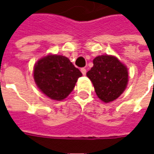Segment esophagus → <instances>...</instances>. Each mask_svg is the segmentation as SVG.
<instances>
[{
  "label": "esophagus",
  "mask_w": 154,
  "mask_h": 154,
  "mask_svg": "<svg viewBox=\"0 0 154 154\" xmlns=\"http://www.w3.org/2000/svg\"><path fill=\"white\" fill-rule=\"evenodd\" d=\"M80 71H81V73H82L83 75H86V69L85 68H81V69H80Z\"/></svg>",
  "instance_id": "obj_1"
}]
</instances>
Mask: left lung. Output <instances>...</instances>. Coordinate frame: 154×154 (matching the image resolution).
Listing matches in <instances>:
<instances>
[{"label": "left lung", "instance_id": "8db88e82", "mask_svg": "<svg viewBox=\"0 0 154 154\" xmlns=\"http://www.w3.org/2000/svg\"><path fill=\"white\" fill-rule=\"evenodd\" d=\"M86 75L92 82L96 94L104 103L118 98L125 90L128 80L127 68L111 56H97Z\"/></svg>", "mask_w": 154, "mask_h": 154}]
</instances>
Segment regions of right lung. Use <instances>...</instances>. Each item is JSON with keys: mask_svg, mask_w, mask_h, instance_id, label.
I'll use <instances>...</instances> for the list:
<instances>
[{"mask_svg": "<svg viewBox=\"0 0 154 154\" xmlns=\"http://www.w3.org/2000/svg\"><path fill=\"white\" fill-rule=\"evenodd\" d=\"M81 72L63 56L49 55L34 67V80L47 97L62 100L73 91Z\"/></svg>", "mask_w": 154, "mask_h": 154, "instance_id": "1", "label": "right lung"}]
</instances>
